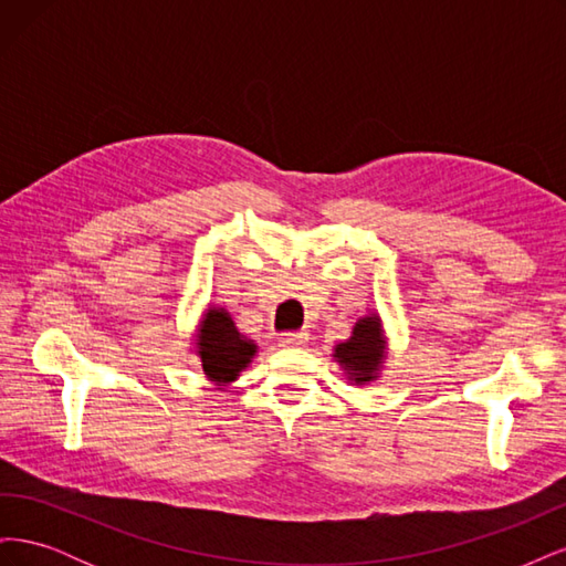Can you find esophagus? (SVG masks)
Instances as JSON below:
<instances>
[{
  "mask_svg": "<svg viewBox=\"0 0 566 566\" xmlns=\"http://www.w3.org/2000/svg\"><path fill=\"white\" fill-rule=\"evenodd\" d=\"M306 342V333H281L279 345L281 347H302Z\"/></svg>",
  "mask_w": 566,
  "mask_h": 566,
  "instance_id": "1",
  "label": "esophagus"
}]
</instances>
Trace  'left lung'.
<instances>
[{"label": "left lung", "mask_w": 566, "mask_h": 566, "mask_svg": "<svg viewBox=\"0 0 566 566\" xmlns=\"http://www.w3.org/2000/svg\"><path fill=\"white\" fill-rule=\"evenodd\" d=\"M382 356L385 339L378 316L358 318L352 337L347 342H339L335 347L337 364L347 370V375L356 385H364L378 378L375 373L380 370Z\"/></svg>", "instance_id": "8db88e82"}]
</instances>
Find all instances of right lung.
Segmentation results:
<instances>
[{"mask_svg": "<svg viewBox=\"0 0 566 566\" xmlns=\"http://www.w3.org/2000/svg\"><path fill=\"white\" fill-rule=\"evenodd\" d=\"M254 342L235 331L231 316L224 310H210L198 335V354L202 370L214 382H233L250 358L254 356Z\"/></svg>", "mask_w": 566, "mask_h": 566, "instance_id": "1", "label": "right lung"}]
</instances>
